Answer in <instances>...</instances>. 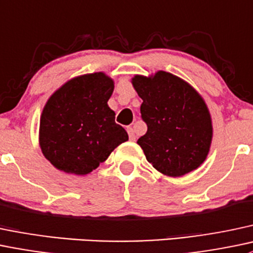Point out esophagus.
<instances>
[{
    "mask_svg": "<svg viewBox=\"0 0 253 253\" xmlns=\"http://www.w3.org/2000/svg\"><path fill=\"white\" fill-rule=\"evenodd\" d=\"M127 132H128V135H129V139L133 142V140H135V134H134V131L132 127H127Z\"/></svg>",
    "mask_w": 253,
    "mask_h": 253,
    "instance_id": "34e87169",
    "label": "esophagus"
}]
</instances>
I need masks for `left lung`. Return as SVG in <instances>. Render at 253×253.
Instances as JSON below:
<instances>
[{"label":"left lung","mask_w":253,"mask_h":253,"mask_svg":"<svg viewBox=\"0 0 253 253\" xmlns=\"http://www.w3.org/2000/svg\"><path fill=\"white\" fill-rule=\"evenodd\" d=\"M132 86L143 99L147 133L137 140L147 160L167 177L199 169L211 148L213 126L206 102L185 80L159 70L134 75Z\"/></svg>","instance_id":"1"}]
</instances>
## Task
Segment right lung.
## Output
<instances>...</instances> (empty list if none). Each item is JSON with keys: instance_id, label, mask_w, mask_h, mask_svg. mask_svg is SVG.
Segmentation results:
<instances>
[{"instance_id": "obj_1", "label": "right lung", "mask_w": 253, "mask_h": 253, "mask_svg": "<svg viewBox=\"0 0 253 253\" xmlns=\"http://www.w3.org/2000/svg\"><path fill=\"white\" fill-rule=\"evenodd\" d=\"M114 84L103 71L84 74L68 80L48 98L40 118L39 144L55 169L88 174L128 140L108 105Z\"/></svg>"}]
</instances>
